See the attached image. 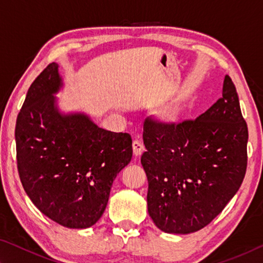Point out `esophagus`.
Returning a JSON list of instances; mask_svg holds the SVG:
<instances>
[{
  "instance_id": "obj_1",
  "label": "esophagus",
  "mask_w": 263,
  "mask_h": 263,
  "mask_svg": "<svg viewBox=\"0 0 263 263\" xmlns=\"http://www.w3.org/2000/svg\"><path fill=\"white\" fill-rule=\"evenodd\" d=\"M132 148H133V154H135V157H140L142 152H144V145H142V142L140 140L133 141Z\"/></svg>"
}]
</instances>
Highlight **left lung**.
<instances>
[{
	"instance_id": "obj_1",
	"label": "left lung",
	"mask_w": 263,
	"mask_h": 263,
	"mask_svg": "<svg viewBox=\"0 0 263 263\" xmlns=\"http://www.w3.org/2000/svg\"><path fill=\"white\" fill-rule=\"evenodd\" d=\"M222 96L195 121L161 124L146 119L141 155L148 181L147 208L166 233L203 229L241 185L247 167V124L232 80Z\"/></svg>"
}]
</instances>
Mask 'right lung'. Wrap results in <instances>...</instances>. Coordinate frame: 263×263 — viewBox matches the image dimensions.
Listing matches in <instances>:
<instances>
[{
	"instance_id": "right-lung-1",
	"label": "right lung",
	"mask_w": 263,
	"mask_h": 263,
	"mask_svg": "<svg viewBox=\"0 0 263 263\" xmlns=\"http://www.w3.org/2000/svg\"><path fill=\"white\" fill-rule=\"evenodd\" d=\"M52 62L31 84L16 122L17 168L31 201L53 221L88 229L103 215L111 185L132 159L127 133L106 131L84 112H62Z\"/></svg>"
}]
</instances>
